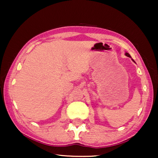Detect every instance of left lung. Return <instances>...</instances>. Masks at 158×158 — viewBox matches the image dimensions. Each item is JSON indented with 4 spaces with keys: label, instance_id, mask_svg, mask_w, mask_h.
Segmentation results:
<instances>
[{
    "label": "left lung",
    "instance_id": "left-lung-1",
    "mask_svg": "<svg viewBox=\"0 0 158 158\" xmlns=\"http://www.w3.org/2000/svg\"><path fill=\"white\" fill-rule=\"evenodd\" d=\"M125 55H126V56H127V57H131V56H130V55H129V53H127V52H126V53H125ZM133 60V61H134V60ZM134 62H135V61H134Z\"/></svg>",
    "mask_w": 158,
    "mask_h": 158
}]
</instances>
